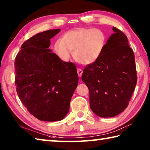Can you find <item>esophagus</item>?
I'll return each mask as SVG.
<instances>
[{
	"instance_id": "34e87169",
	"label": "esophagus",
	"mask_w": 150,
	"mask_h": 150,
	"mask_svg": "<svg viewBox=\"0 0 150 150\" xmlns=\"http://www.w3.org/2000/svg\"><path fill=\"white\" fill-rule=\"evenodd\" d=\"M77 74L79 75V77H81L83 74V70L81 69H77Z\"/></svg>"
}]
</instances>
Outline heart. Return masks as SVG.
<instances>
[{
	"mask_svg": "<svg viewBox=\"0 0 150 150\" xmlns=\"http://www.w3.org/2000/svg\"><path fill=\"white\" fill-rule=\"evenodd\" d=\"M107 43V37L102 30L79 28L67 32L54 43V48L58 57L67 62L73 56L84 65L95 63L102 55Z\"/></svg>",
	"mask_w": 150,
	"mask_h": 150,
	"instance_id": "heart-1",
	"label": "heart"
}]
</instances>
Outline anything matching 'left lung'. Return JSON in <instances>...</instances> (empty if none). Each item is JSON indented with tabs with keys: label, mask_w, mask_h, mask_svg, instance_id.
Listing matches in <instances>:
<instances>
[{
	"label": "left lung",
	"mask_w": 150,
	"mask_h": 150,
	"mask_svg": "<svg viewBox=\"0 0 150 150\" xmlns=\"http://www.w3.org/2000/svg\"><path fill=\"white\" fill-rule=\"evenodd\" d=\"M102 55L83 70L90 107L100 117H114L128 106L137 83L134 52L124 33L113 27Z\"/></svg>",
	"instance_id": "8db88e82"
}]
</instances>
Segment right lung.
<instances>
[{
    "label": "right lung",
    "instance_id": "right-lung-1",
    "mask_svg": "<svg viewBox=\"0 0 150 150\" xmlns=\"http://www.w3.org/2000/svg\"><path fill=\"white\" fill-rule=\"evenodd\" d=\"M60 29L38 33L27 40L15 58V85L28 111L43 121H59L69 110L77 87L76 66L48 49Z\"/></svg>",
    "mask_w": 150,
    "mask_h": 150
}]
</instances>
